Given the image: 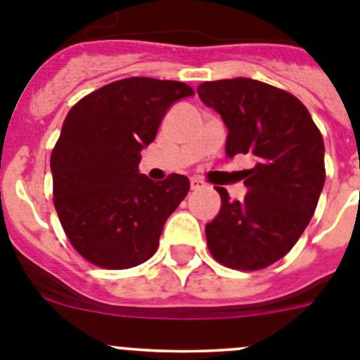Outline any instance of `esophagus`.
<instances>
[{
    "label": "esophagus",
    "instance_id": "1",
    "mask_svg": "<svg viewBox=\"0 0 360 360\" xmlns=\"http://www.w3.org/2000/svg\"><path fill=\"white\" fill-rule=\"evenodd\" d=\"M191 189L193 191H200V189H205V182H203L202 178H191Z\"/></svg>",
    "mask_w": 360,
    "mask_h": 360
}]
</instances>
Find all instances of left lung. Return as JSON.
<instances>
[{
  "label": "left lung",
  "mask_w": 360,
  "mask_h": 360,
  "mask_svg": "<svg viewBox=\"0 0 360 360\" xmlns=\"http://www.w3.org/2000/svg\"><path fill=\"white\" fill-rule=\"evenodd\" d=\"M229 129L225 155H252L245 200L216 187L221 209L205 225L212 257L234 270H262L290 252L310 224L324 178V142L307 106L288 91L247 77L198 86Z\"/></svg>",
  "instance_id": "1"
}]
</instances>
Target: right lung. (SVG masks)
<instances>
[{"instance_id":"add662e5","label":"right lung","mask_w":360,"mask_h":360,"mask_svg":"<svg viewBox=\"0 0 360 360\" xmlns=\"http://www.w3.org/2000/svg\"><path fill=\"white\" fill-rule=\"evenodd\" d=\"M186 82L128 77L91 91L68 111L52 149L53 205L72 247L101 269L122 270L155 254L165 219L189 193L184 174L153 182L141 151Z\"/></svg>"}]
</instances>
